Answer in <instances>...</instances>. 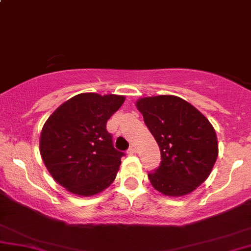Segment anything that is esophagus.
<instances>
[{"label": "esophagus", "mask_w": 251, "mask_h": 251, "mask_svg": "<svg viewBox=\"0 0 251 251\" xmlns=\"http://www.w3.org/2000/svg\"><path fill=\"white\" fill-rule=\"evenodd\" d=\"M127 154L128 155H133V154H136V148L135 147H130L127 151Z\"/></svg>", "instance_id": "esophagus-1"}]
</instances>
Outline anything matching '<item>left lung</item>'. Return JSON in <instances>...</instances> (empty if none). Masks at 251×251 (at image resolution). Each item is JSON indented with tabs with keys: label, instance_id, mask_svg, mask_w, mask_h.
I'll list each match as a JSON object with an SVG mask.
<instances>
[{
	"label": "left lung",
	"instance_id": "left-lung-1",
	"mask_svg": "<svg viewBox=\"0 0 251 251\" xmlns=\"http://www.w3.org/2000/svg\"><path fill=\"white\" fill-rule=\"evenodd\" d=\"M161 153L160 166L148 174L151 186L168 197L193 192L209 177L219 155L215 128L196 107L171 95L136 102Z\"/></svg>",
	"mask_w": 251,
	"mask_h": 251
}]
</instances>
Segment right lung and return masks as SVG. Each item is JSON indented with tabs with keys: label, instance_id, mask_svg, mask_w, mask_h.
<instances>
[{
	"label": "right lung",
	"instance_id": "add662e5",
	"mask_svg": "<svg viewBox=\"0 0 251 251\" xmlns=\"http://www.w3.org/2000/svg\"><path fill=\"white\" fill-rule=\"evenodd\" d=\"M124 102V96L80 93L45 123L41 158L54 181L70 193L92 197L115 179L124 153L114 148L107 121Z\"/></svg>",
	"mask_w": 251,
	"mask_h": 251
}]
</instances>
